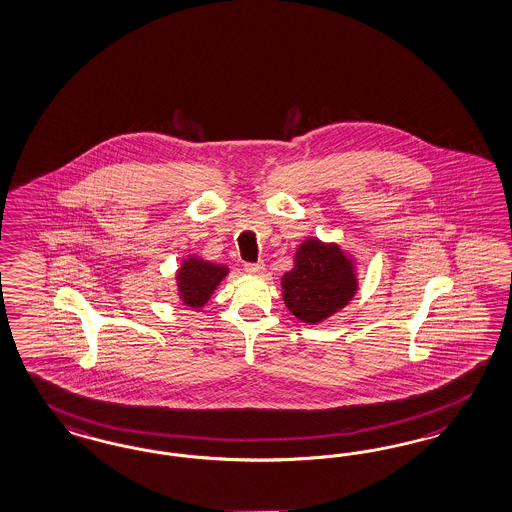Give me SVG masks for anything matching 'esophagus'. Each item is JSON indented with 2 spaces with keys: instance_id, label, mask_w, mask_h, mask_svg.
<instances>
[{
  "instance_id": "obj_1",
  "label": "esophagus",
  "mask_w": 512,
  "mask_h": 512,
  "mask_svg": "<svg viewBox=\"0 0 512 512\" xmlns=\"http://www.w3.org/2000/svg\"><path fill=\"white\" fill-rule=\"evenodd\" d=\"M244 270L247 274H263L265 272V263H246Z\"/></svg>"
}]
</instances>
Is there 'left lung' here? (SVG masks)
I'll use <instances>...</instances> for the list:
<instances>
[{
	"label": "left lung",
	"mask_w": 512,
	"mask_h": 512,
	"mask_svg": "<svg viewBox=\"0 0 512 512\" xmlns=\"http://www.w3.org/2000/svg\"><path fill=\"white\" fill-rule=\"evenodd\" d=\"M282 289L293 316L316 325L352 300L357 280L352 261L340 247L310 238L299 247L293 270L283 274Z\"/></svg>",
	"instance_id": "obj_1"
}]
</instances>
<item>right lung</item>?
<instances>
[{
    "label": "right lung",
    "mask_w": 512,
    "mask_h": 512,
    "mask_svg": "<svg viewBox=\"0 0 512 512\" xmlns=\"http://www.w3.org/2000/svg\"><path fill=\"white\" fill-rule=\"evenodd\" d=\"M227 274V266L213 265L198 257H189L183 261L177 272V287L183 304L191 308H202Z\"/></svg>",
    "instance_id": "obj_1"
}]
</instances>
